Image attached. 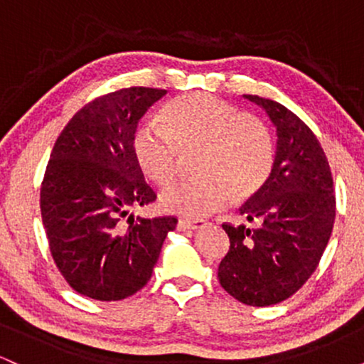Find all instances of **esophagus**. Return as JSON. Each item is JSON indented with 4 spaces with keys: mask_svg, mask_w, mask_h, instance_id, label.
I'll return each mask as SVG.
<instances>
[{
    "mask_svg": "<svg viewBox=\"0 0 364 364\" xmlns=\"http://www.w3.org/2000/svg\"><path fill=\"white\" fill-rule=\"evenodd\" d=\"M205 224H207L205 220H202V219H195V220L181 219L178 223V228L183 229V231H196V229L205 228Z\"/></svg>",
    "mask_w": 364,
    "mask_h": 364,
    "instance_id": "34e87169",
    "label": "esophagus"
}]
</instances>
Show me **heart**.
<instances>
[{"label": "heart", "instance_id": "1", "mask_svg": "<svg viewBox=\"0 0 364 364\" xmlns=\"http://www.w3.org/2000/svg\"><path fill=\"white\" fill-rule=\"evenodd\" d=\"M162 124L147 121L135 132L133 154L140 169L157 186L178 176L183 156L198 152L200 179L161 195L168 212L203 217L262 190L274 168L275 145L269 127L253 114L208 94H186L162 109Z\"/></svg>", "mask_w": 364, "mask_h": 364}]
</instances>
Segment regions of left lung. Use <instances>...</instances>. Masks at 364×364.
Instances as JSON below:
<instances>
[{
  "instance_id": "8db88e82",
  "label": "left lung",
  "mask_w": 364,
  "mask_h": 364,
  "mask_svg": "<svg viewBox=\"0 0 364 364\" xmlns=\"http://www.w3.org/2000/svg\"><path fill=\"white\" fill-rule=\"evenodd\" d=\"M243 97L267 112L277 149L267 183L240 208L253 225L223 224L231 246L217 275L237 301L270 306L315 272L332 235L336 195L328 161L311 129L282 104Z\"/></svg>"
}]
</instances>
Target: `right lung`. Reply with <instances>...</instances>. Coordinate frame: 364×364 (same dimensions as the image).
Instances as JSON below:
<instances>
[{
	"label": "right lung",
	"instance_id": "1",
	"mask_svg": "<svg viewBox=\"0 0 364 364\" xmlns=\"http://www.w3.org/2000/svg\"><path fill=\"white\" fill-rule=\"evenodd\" d=\"M168 90L121 89L83 106L54 144L41 214L54 263L87 298L118 301L140 291L176 217L129 214L156 193L144 179L133 136L141 116Z\"/></svg>",
	"mask_w": 364,
	"mask_h": 364
}]
</instances>
